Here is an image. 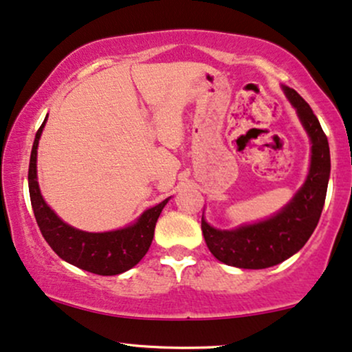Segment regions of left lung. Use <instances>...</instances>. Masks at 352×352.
<instances>
[{
  "label": "left lung",
  "instance_id": "left-lung-1",
  "mask_svg": "<svg viewBox=\"0 0 352 352\" xmlns=\"http://www.w3.org/2000/svg\"><path fill=\"white\" fill-rule=\"evenodd\" d=\"M282 91L296 107L310 138L309 175L287 206L266 220L233 230H220L207 223L202 215L201 227L207 248L219 261L228 266L264 269L285 261L309 241L322 215L331 171L328 138L305 99L289 86H282Z\"/></svg>",
  "mask_w": 352,
  "mask_h": 352
}]
</instances>
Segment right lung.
<instances>
[{"label": "right lung", "instance_id": "obj_1", "mask_svg": "<svg viewBox=\"0 0 352 352\" xmlns=\"http://www.w3.org/2000/svg\"><path fill=\"white\" fill-rule=\"evenodd\" d=\"M47 117L37 130L30 151L29 194L42 236L63 261L99 276L122 274L146 254L155 235V225L169 197L146 209L137 222L112 232L91 233L65 223L43 201L37 183V146Z\"/></svg>", "mask_w": 352, "mask_h": 352}]
</instances>
